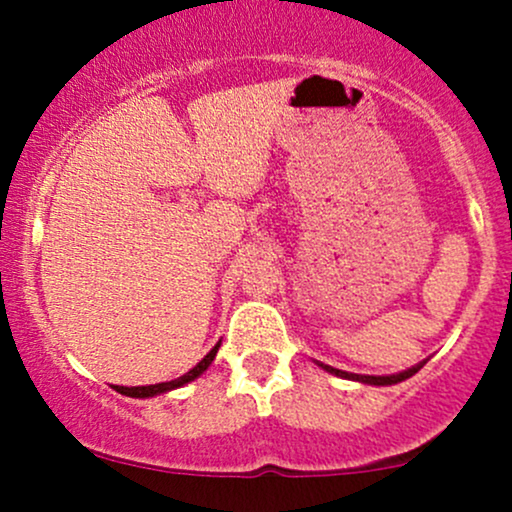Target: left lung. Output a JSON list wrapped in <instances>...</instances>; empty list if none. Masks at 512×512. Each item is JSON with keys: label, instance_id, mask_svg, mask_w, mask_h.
Returning a JSON list of instances; mask_svg holds the SVG:
<instances>
[{"label": "left lung", "instance_id": "obj_1", "mask_svg": "<svg viewBox=\"0 0 512 512\" xmlns=\"http://www.w3.org/2000/svg\"><path fill=\"white\" fill-rule=\"evenodd\" d=\"M322 366V363H320ZM424 363H419V366L404 370V373H397V375H356V373H346V370H339V368H332V366H322L327 370V373H334L339 375V378H349V380H358V383H368V385H395V383H402V380L411 378V375L416 373V370H421Z\"/></svg>", "mask_w": 512, "mask_h": 512}]
</instances>
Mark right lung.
Returning <instances> with one entry per match:
<instances>
[{
  "label": "right lung",
  "instance_id": "add662e5",
  "mask_svg": "<svg viewBox=\"0 0 512 512\" xmlns=\"http://www.w3.org/2000/svg\"><path fill=\"white\" fill-rule=\"evenodd\" d=\"M221 344H216L214 349L209 351L207 356L202 358V361L197 363L195 368L190 370V373L180 375L178 380H170V383H158V385H146V387H122V385H115V390L120 392V395H127V397H154V395H161V392H168V390H175V387H182L185 383H190V380H195L197 375H202L204 370L209 368V363L214 361L216 351H219Z\"/></svg>",
  "mask_w": 512,
  "mask_h": 512
}]
</instances>
